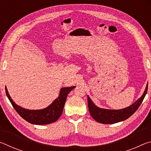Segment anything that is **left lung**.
Returning <instances> with one entry per match:
<instances>
[{
  "instance_id": "8db88e82",
  "label": "left lung",
  "mask_w": 151,
  "mask_h": 151,
  "mask_svg": "<svg viewBox=\"0 0 151 151\" xmlns=\"http://www.w3.org/2000/svg\"><path fill=\"white\" fill-rule=\"evenodd\" d=\"M147 90L148 84L142 96L139 99H138L132 105L120 110H109L99 108L93 103L90 97L88 96L89 112L92 117L96 121L103 124H114L116 122L123 121L132 115L140 106L146 95Z\"/></svg>"
}]
</instances>
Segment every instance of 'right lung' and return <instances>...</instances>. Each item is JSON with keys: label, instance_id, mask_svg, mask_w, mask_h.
Instances as JSON below:
<instances>
[{"label": "right lung", "instance_id": "1", "mask_svg": "<svg viewBox=\"0 0 151 151\" xmlns=\"http://www.w3.org/2000/svg\"><path fill=\"white\" fill-rule=\"evenodd\" d=\"M75 88V86L62 88L60 89L59 96L50 106L44 109L35 111L25 109L18 106L11 99L6 87H5V91L12 106L16 110L18 114L25 121L35 124H48L57 121L60 116L68 94Z\"/></svg>", "mask_w": 151, "mask_h": 151}]
</instances>
